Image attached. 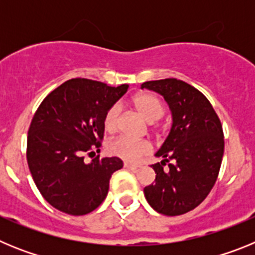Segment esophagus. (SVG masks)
Wrapping results in <instances>:
<instances>
[{
    "mask_svg": "<svg viewBox=\"0 0 255 255\" xmlns=\"http://www.w3.org/2000/svg\"><path fill=\"white\" fill-rule=\"evenodd\" d=\"M124 166H125L126 168H131V170H136L138 167H140L139 164L131 163V162H124Z\"/></svg>",
    "mask_w": 255,
    "mask_h": 255,
    "instance_id": "34e87169",
    "label": "esophagus"
}]
</instances>
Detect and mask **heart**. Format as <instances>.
Returning <instances> with one entry per match:
<instances>
[{"mask_svg":"<svg viewBox=\"0 0 255 255\" xmlns=\"http://www.w3.org/2000/svg\"><path fill=\"white\" fill-rule=\"evenodd\" d=\"M136 111L141 115L144 120L148 123H154L163 116L166 107L159 97L150 93H140L134 97L132 100ZM121 107L120 105H112L106 111L103 125L106 131L115 132L120 126ZM108 150L114 155L126 161H138L143 155L148 154L152 150V145L149 141L140 140V139H132L129 136H119L108 144Z\"/></svg>","mask_w":255,"mask_h":255,"instance_id":"b5f03b06","label":"heart"}]
</instances>
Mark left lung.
Listing matches in <instances>:
<instances>
[{"instance_id": "left-lung-1", "label": "left lung", "mask_w": 255, "mask_h": 255, "mask_svg": "<svg viewBox=\"0 0 255 255\" xmlns=\"http://www.w3.org/2000/svg\"><path fill=\"white\" fill-rule=\"evenodd\" d=\"M163 96L172 112V128L161 149L162 161L152 164L155 180L144 188L154 211L180 216L194 209L209 194L224 157V130L202 92L179 79L141 84Z\"/></svg>"}]
</instances>
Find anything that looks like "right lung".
<instances>
[{"mask_svg":"<svg viewBox=\"0 0 255 255\" xmlns=\"http://www.w3.org/2000/svg\"><path fill=\"white\" fill-rule=\"evenodd\" d=\"M128 88L70 79L39 105L29 126L26 159L38 190L53 208L83 216L107 197L110 179L123 161L97 155L87 163L84 154L100 150L106 111Z\"/></svg>","mask_w":255,"mask_h":255,"instance_id":"1","label":"right lung"}]
</instances>
